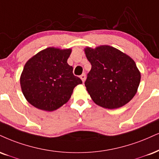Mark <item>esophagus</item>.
<instances>
[{
  "mask_svg": "<svg viewBox=\"0 0 159 159\" xmlns=\"http://www.w3.org/2000/svg\"><path fill=\"white\" fill-rule=\"evenodd\" d=\"M80 78H81V79L82 80V81L84 82L85 81V79H86V75H85V73L82 74L80 76Z\"/></svg>",
  "mask_w": 159,
  "mask_h": 159,
  "instance_id": "34e87169",
  "label": "esophagus"
}]
</instances>
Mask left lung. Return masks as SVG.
I'll return each instance as SVG.
<instances>
[{"label":"left lung","instance_id":"left-lung-1","mask_svg":"<svg viewBox=\"0 0 159 159\" xmlns=\"http://www.w3.org/2000/svg\"><path fill=\"white\" fill-rule=\"evenodd\" d=\"M84 51L92 65L84 84L93 101L107 109L127 104L136 94L141 81L135 61L110 46L87 47Z\"/></svg>","mask_w":159,"mask_h":159}]
</instances>
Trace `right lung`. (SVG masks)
<instances>
[{
    "instance_id": "right-lung-1",
    "label": "right lung",
    "mask_w": 159,
    "mask_h": 159,
    "mask_svg": "<svg viewBox=\"0 0 159 159\" xmlns=\"http://www.w3.org/2000/svg\"><path fill=\"white\" fill-rule=\"evenodd\" d=\"M70 49L49 47L38 52L25 64L20 75L24 97L35 107L53 111L66 104L73 89L82 84L67 64Z\"/></svg>"
}]
</instances>
